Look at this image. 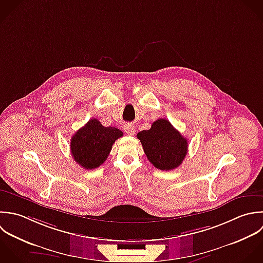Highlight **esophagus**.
<instances>
[{
	"instance_id": "1",
	"label": "esophagus",
	"mask_w": 263,
	"mask_h": 263,
	"mask_svg": "<svg viewBox=\"0 0 263 263\" xmlns=\"http://www.w3.org/2000/svg\"><path fill=\"white\" fill-rule=\"evenodd\" d=\"M124 131L128 135H134L135 134V126L133 124H126L124 126Z\"/></svg>"
}]
</instances>
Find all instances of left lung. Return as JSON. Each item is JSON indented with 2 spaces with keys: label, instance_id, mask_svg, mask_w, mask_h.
Instances as JSON below:
<instances>
[{
  "label": "left lung",
  "instance_id": "8db88e82",
  "mask_svg": "<svg viewBox=\"0 0 263 263\" xmlns=\"http://www.w3.org/2000/svg\"><path fill=\"white\" fill-rule=\"evenodd\" d=\"M148 161L160 170H173L187 154V139L166 119L155 121L149 130L137 134Z\"/></svg>",
  "mask_w": 263,
  "mask_h": 263
}]
</instances>
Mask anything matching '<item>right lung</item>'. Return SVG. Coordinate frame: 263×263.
<instances>
[{"label": "right lung", "mask_w": 263, "mask_h": 263, "mask_svg": "<svg viewBox=\"0 0 263 263\" xmlns=\"http://www.w3.org/2000/svg\"><path fill=\"white\" fill-rule=\"evenodd\" d=\"M122 136L121 130L104 127L97 119H91L71 137V156L84 169H95L105 162L112 144Z\"/></svg>", "instance_id": "obj_1"}]
</instances>
